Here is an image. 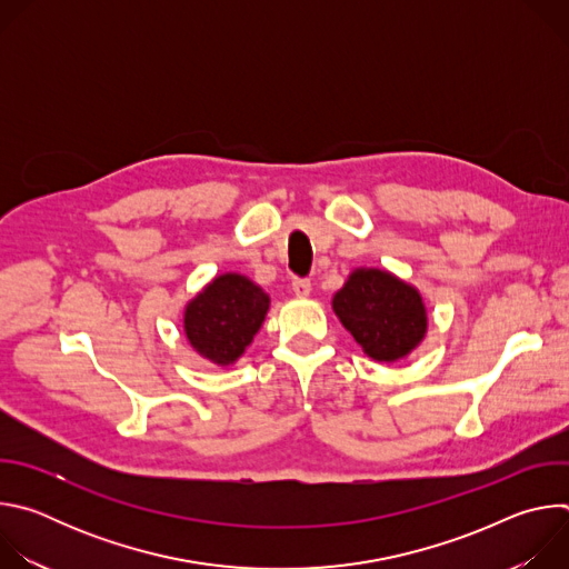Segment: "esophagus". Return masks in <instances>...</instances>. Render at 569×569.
I'll return each instance as SVG.
<instances>
[{"label":"esophagus","mask_w":569,"mask_h":569,"mask_svg":"<svg viewBox=\"0 0 569 569\" xmlns=\"http://www.w3.org/2000/svg\"><path fill=\"white\" fill-rule=\"evenodd\" d=\"M292 292L297 297H308L310 295V281L308 279H292Z\"/></svg>","instance_id":"esophagus-1"}]
</instances>
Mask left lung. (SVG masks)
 I'll return each mask as SVG.
<instances>
[{
    "label": "left lung",
    "mask_w": 569,
    "mask_h": 569,
    "mask_svg": "<svg viewBox=\"0 0 569 569\" xmlns=\"http://www.w3.org/2000/svg\"><path fill=\"white\" fill-rule=\"evenodd\" d=\"M345 329L378 362L408 356L426 336L421 295L382 270H356L333 297Z\"/></svg>",
    "instance_id": "obj_1"
}]
</instances>
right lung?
<instances>
[{"instance_id": "add662e5", "label": "right lung", "mask_w": 569, "mask_h": 569, "mask_svg": "<svg viewBox=\"0 0 569 569\" xmlns=\"http://www.w3.org/2000/svg\"><path fill=\"white\" fill-rule=\"evenodd\" d=\"M268 306V295L250 279L222 274L187 306V338L200 356L216 365H229L261 329Z\"/></svg>"}]
</instances>
